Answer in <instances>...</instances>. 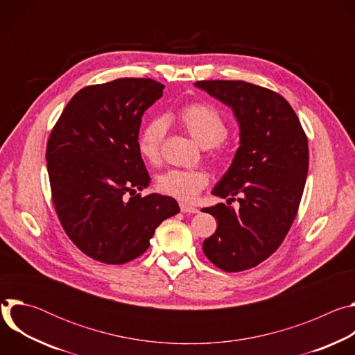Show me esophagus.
<instances>
[{
    "label": "esophagus",
    "instance_id": "esophagus-1",
    "mask_svg": "<svg viewBox=\"0 0 355 355\" xmlns=\"http://www.w3.org/2000/svg\"><path fill=\"white\" fill-rule=\"evenodd\" d=\"M180 208H181V212H184V214H198V212H199L198 208L189 207V205H187V204H181Z\"/></svg>",
    "mask_w": 355,
    "mask_h": 355
}]
</instances>
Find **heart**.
I'll use <instances>...</instances> for the list:
<instances>
[{"label": "heart", "mask_w": 355, "mask_h": 355, "mask_svg": "<svg viewBox=\"0 0 355 355\" xmlns=\"http://www.w3.org/2000/svg\"><path fill=\"white\" fill-rule=\"evenodd\" d=\"M174 121L204 148H216L227 135L226 121L209 104H188L174 115ZM166 132V122L160 118L150 121L141 129L137 139V148L146 162L151 164L160 162ZM208 182V174L202 170H168L159 177L157 187L163 193L189 202L199 195Z\"/></svg>", "instance_id": "b5f03b06"}]
</instances>
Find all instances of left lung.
Here are the masks:
<instances>
[{"label": "left lung", "mask_w": 355, "mask_h": 355, "mask_svg": "<svg viewBox=\"0 0 355 355\" xmlns=\"http://www.w3.org/2000/svg\"><path fill=\"white\" fill-rule=\"evenodd\" d=\"M195 87L232 108L240 129V146L212 193L227 205L237 196L241 207L202 209L218 220L202 248L218 268L244 271L267 260L292 226L308 177V139L288 101L271 89L225 80Z\"/></svg>", "instance_id": "obj_1"}]
</instances>
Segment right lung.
Listing matches in <instances>:
<instances>
[{
    "label": "right lung",
    "mask_w": 355,
    "mask_h": 355,
    "mask_svg": "<svg viewBox=\"0 0 355 355\" xmlns=\"http://www.w3.org/2000/svg\"><path fill=\"white\" fill-rule=\"evenodd\" d=\"M150 78H118L80 89L50 133L46 162L53 204L70 240L88 257L125 264L141 256L156 227L180 212L150 184L137 148L144 111L163 95Z\"/></svg>",
    "instance_id": "1"
}]
</instances>
